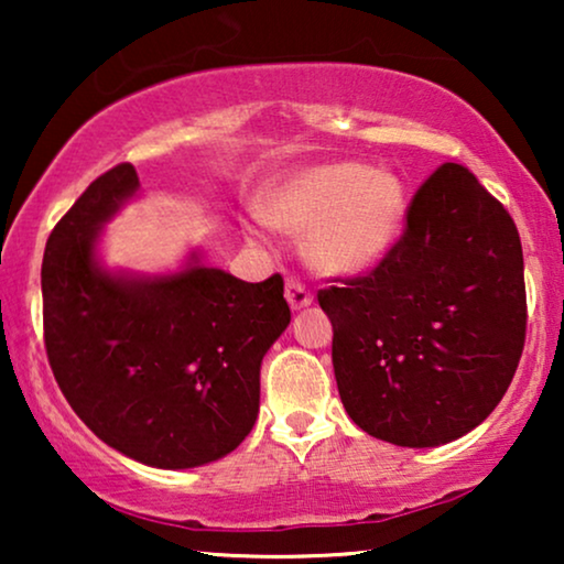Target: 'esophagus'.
Here are the masks:
<instances>
[{
    "instance_id": "esophagus-1",
    "label": "esophagus",
    "mask_w": 564,
    "mask_h": 564,
    "mask_svg": "<svg viewBox=\"0 0 564 564\" xmlns=\"http://www.w3.org/2000/svg\"><path fill=\"white\" fill-rule=\"evenodd\" d=\"M284 297H288V303L292 305V311H300V307H305V305L313 303L311 290H307L305 284L297 280V276H288V282H284Z\"/></svg>"
}]
</instances>
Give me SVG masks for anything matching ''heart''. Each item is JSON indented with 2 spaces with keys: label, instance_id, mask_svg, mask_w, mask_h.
I'll use <instances>...</instances> for the list:
<instances>
[{
  "label": "heart",
  "instance_id": "1",
  "mask_svg": "<svg viewBox=\"0 0 564 564\" xmlns=\"http://www.w3.org/2000/svg\"><path fill=\"white\" fill-rule=\"evenodd\" d=\"M267 223L305 235L307 257L323 272L354 274L372 267L395 241L403 187L392 174L361 164L305 169L261 203Z\"/></svg>",
  "mask_w": 564,
  "mask_h": 564
}]
</instances>
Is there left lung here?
I'll use <instances>...</instances> for the list:
<instances>
[{
	"instance_id": "1",
	"label": "left lung",
	"mask_w": 564,
	"mask_h": 564,
	"mask_svg": "<svg viewBox=\"0 0 564 564\" xmlns=\"http://www.w3.org/2000/svg\"><path fill=\"white\" fill-rule=\"evenodd\" d=\"M334 282L318 303L334 323L338 395L361 431L438 446L488 419L527 341V284L513 218L467 166H438L382 259Z\"/></svg>"
}]
</instances>
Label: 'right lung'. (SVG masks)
<instances>
[{"label": "right lung", "mask_w": 564, "mask_h": 564, "mask_svg": "<svg viewBox=\"0 0 564 564\" xmlns=\"http://www.w3.org/2000/svg\"><path fill=\"white\" fill-rule=\"evenodd\" d=\"M138 189L97 176L43 253V341L74 413L112 449L184 469L226 457L259 413V367L290 323L282 274L243 282L189 267L159 280L99 272V226Z\"/></svg>", "instance_id": "obj_1"}]
</instances>
